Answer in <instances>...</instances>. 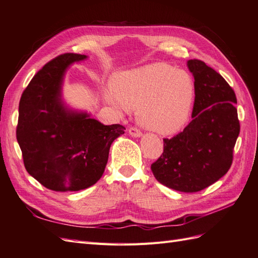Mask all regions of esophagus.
Masks as SVG:
<instances>
[{
	"instance_id": "1",
	"label": "esophagus",
	"mask_w": 258,
	"mask_h": 258,
	"mask_svg": "<svg viewBox=\"0 0 258 258\" xmlns=\"http://www.w3.org/2000/svg\"><path fill=\"white\" fill-rule=\"evenodd\" d=\"M128 133H130V135H132V136H134V137H140V136H142V132L138 130L137 127H131L130 130H128Z\"/></svg>"
}]
</instances>
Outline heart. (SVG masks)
I'll return each instance as SVG.
<instances>
[{
	"mask_svg": "<svg viewBox=\"0 0 258 258\" xmlns=\"http://www.w3.org/2000/svg\"><path fill=\"white\" fill-rule=\"evenodd\" d=\"M114 95L108 100L116 108L137 109L143 126L171 135L185 126L195 100V85L188 73L166 63H154L117 76Z\"/></svg>",
	"mask_w": 258,
	"mask_h": 258,
	"instance_id": "b5f03b06",
	"label": "heart"
}]
</instances>
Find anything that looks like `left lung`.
I'll use <instances>...</instances> for the list:
<instances>
[{
	"instance_id": "obj_1",
	"label": "left lung",
	"mask_w": 258,
	"mask_h": 258,
	"mask_svg": "<svg viewBox=\"0 0 258 258\" xmlns=\"http://www.w3.org/2000/svg\"><path fill=\"white\" fill-rule=\"evenodd\" d=\"M194 76L193 120L172 138H163V153L151 164L158 182L184 193L208 187L226 174L240 134L236 97L219 73L201 60H189Z\"/></svg>"
}]
</instances>
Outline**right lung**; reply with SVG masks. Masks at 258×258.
Here are the masks:
<instances>
[{"mask_svg": "<svg viewBox=\"0 0 258 258\" xmlns=\"http://www.w3.org/2000/svg\"><path fill=\"white\" fill-rule=\"evenodd\" d=\"M86 57L77 53L54 57L32 77L19 101L16 138L24 166L41 185L55 192H74L97 183L111 144L124 134L123 125H103L61 102L66 68Z\"/></svg>", "mask_w": 258, "mask_h": 258, "instance_id": "obj_1", "label": "right lung"}]
</instances>
